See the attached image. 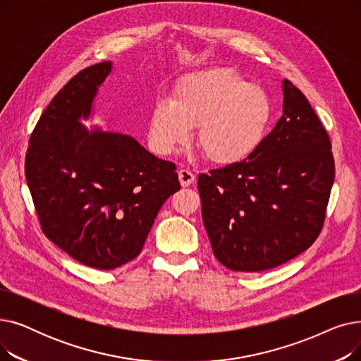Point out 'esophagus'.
I'll use <instances>...</instances> for the list:
<instances>
[{
	"label": "esophagus",
	"instance_id": "obj_1",
	"mask_svg": "<svg viewBox=\"0 0 361 361\" xmlns=\"http://www.w3.org/2000/svg\"><path fill=\"white\" fill-rule=\"evenodd\" d=\"M178 180H180L183 187H187V185H190L195 181V174L188 168H181L178 171Z\"/></svg>",
	"mask_w": 361,
	"mask_h": 361
}]
</instances>
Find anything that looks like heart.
I'll use <instances>...</instances> for the list:
<instances>
[{"label":"heart","mask_w":361,"mask_h":361,"mask_svg":"<svg viewBox=\"0 0 361 361\" xmlns=\"http://www.w3.org/2000/svg\"><path fill=\"white\" fill-rule=\"evenodd\" d=\"M271 101L228 68H209L183 78L171 94L152 108L147 137L159 155H171L190 140L206 159L234 164L257 147L271 118Z\"/></svg>","instance_id":"1"}]
</instances>
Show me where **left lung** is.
<instances>
[{
  "instance_id": "8db88e82",
  "label": "left lung",
  "mask_w": 361,
  "mask_h": 361,
  "mask_svg": "<svg viewBox=\"0 0 361 361\" xmlns=\"http://www.w3.org/2000/svg\"><path fill=\"white\" fill-rule=\"evenodd\" d=\"M282 92V117L252 154L197 180L214 255L231 271L279 267L307 250L325 222L331 140L301 90L286 79Z\"/></svg>"
}]
</instances>
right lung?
Returning <instances> with one entry per match:
<instances>
[{"instance_id": "obj_1", "label": "right lung", "mask_w": 361, "mask_h": 361, "mask_svg": "<svg viewBox=\"0 0 361 361\" xmlns=\"http://www.w3.org/2000/svg\"><path fill=\"white\" fill-rule=\"evenodd\" d=\"M111 61L90 66L55 94L30 135L25 174L44 234L94 269L139 256L164 202L180 190L176 164L89 118Z\"/></svg>"}]
</instances>
